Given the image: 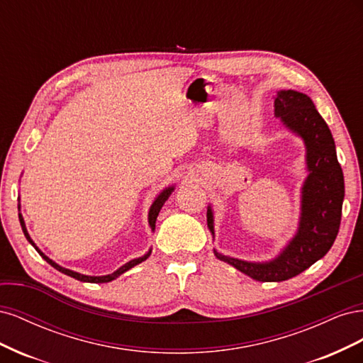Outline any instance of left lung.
Returning <instances> with one entry per match:
<instances>
[{"mask_svg":"<svg viewBox=\"0 0 363 363\" xmlns=\"http://www.w3.org/2000/svg\"><path fill=\"white\" fill-rule=\"evenodd\" d=\"M276 115L295 133L307 148L309 177L303 188V213L298 233L281 255L269 263H250L225 257L215 251L219 260L247 274L257 281H283L298 276L312 267L332 248L339 232L344 201V174L336 157L335 140L307 95L295 91H280ZM207 225L213 233V216L207 211Z\"/></svg>","mask_w":363,"mask_h":363,"instance_id":"1","label":"left lung"}]
</instances>
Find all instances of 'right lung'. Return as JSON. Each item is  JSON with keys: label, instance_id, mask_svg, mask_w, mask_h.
<instances>
[{"label": "right lung", "instance_id": "1", "mask_svg": "<svg viewBox=\"0 0 363 363\" xmlns=\"http://www.w3.org/2000/svg\"><path fill=\"white\" fill-rule=\"evenodd\" d=\"M171 192H172V188H168L167 191H163V192L157 196L156 201L152 203V206H151V208H150V215H148L151 230H155L157 215H159V212H160L162 206L164 204V201L168 200V196H169V194H171ZM19 223H21V227H23V232H24V235H26L27 240H28V242H30L33 247L36 248V245L33 244V240L30 239V236H28V233H27V228H26V224H24V219H23V216H21V215H19ZM36 250H38V248H36ZM38 252H39V255H40L43 259H45V260L50 263V265H51L52 268H56L57 271H60V272H63V274H67V276H69V277H74V279L80 280V281H89V283H107V281H111V280L116 279L118 276H121V274H123V272H125V271H128L130 268H133L135 265H138V263L144 262V260H145V259H148V257H150V255H151V251H148L144 257H139V259H135V260H130L128 263H125L124 267H121V268H119L118 271H115L113 274H108V276H103V277H91V276H83V274L74 272V271L67 269V268H62V267H59V265H57V263H54L51 259H48L45 255H43L42 251H39V250H38Z\"/></svg>", "mask_w": 363, "mask_h": 363}]
</instances>
